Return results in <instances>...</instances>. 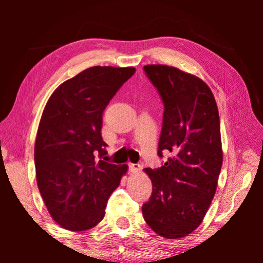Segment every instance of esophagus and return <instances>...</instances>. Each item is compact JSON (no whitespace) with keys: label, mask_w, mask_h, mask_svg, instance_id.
Wrapping results in <instances>:
<instances>
[{"label":"esophagus","mask_w":263,"mask_h":263,"mask_svg":"<svg viewBox=\"0 0 263 263\" xmlns=\"http://www.w3.org/2000/svg\"><path fill=\"white\" fill-rule=\"evenodd\" d=\"M128 169H130L131 173H140L141 166L139 163H128Z\"/></svg>","instance_id":"1"}]
</instances>
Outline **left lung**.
I'll return each instance as SVG.
<instances>
[{"label": "left lung", "instance_id": "obj_1", "mask_svg": "<svg viewBox=\"0 0 263 263\" xmlns=\"http://www.w3.org/2000/svg\"><path fill=\"white\" fill-rule=\"evenodd\" d=\"M163 102L158 155L172 158L160 168H145L152 195L142 216L155 233L179 239L198 228L216 194L222 164L219 114L208 84L166 65L144 66Z\"/></svg>", "mask_w": 263, "mask_h": 263}]
</instances>
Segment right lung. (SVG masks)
<instances>
[{
  "instance_id": "1",
  "label": "right lung",
  "mask_w": 263,
  "mask_h": 263,
  "mask_svg": "<svg viewBox=\"0 0 263 263\" xmlns=\"http://www.w3.org/2000/svg\"><path fill=\"white\" fill-rule=\"evenodd\" d=\"M135 73V67L94 66L61 83L47 101L34 144L35 176L61 228L78 232L99 224L127 171L101 160L106 154L101 128L106 105Z\"/></svg>"
}]
</instances>
